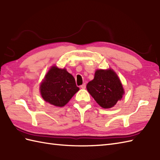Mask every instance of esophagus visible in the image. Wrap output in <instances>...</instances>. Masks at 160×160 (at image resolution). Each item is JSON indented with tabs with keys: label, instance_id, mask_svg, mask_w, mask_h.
<instances>
[{
	"label": "esophagus",
	"instance_id": "obj_1",
	"mask_svg": "<svg viewBox=\"0 0 160 160\" xmlns=\"http://www.w3.org/2000/svg\"><path fill=\"white\" fill-rule=\"evenodd\" d=\"M80 88H81V89H85V88H86V84L84 83L83 84H82V85L80 86Z\"/></svg>",
	"mask_w": 160,
	"mask_h": 160
}]
</instances>
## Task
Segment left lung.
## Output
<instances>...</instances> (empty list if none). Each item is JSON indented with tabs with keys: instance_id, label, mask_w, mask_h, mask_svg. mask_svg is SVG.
<instances>
[{
	"instance_id": "8db88e82",
	"label": "left lung",
	"mask_w": 160,
	"mask_h": 160,
	"mask_svg": "<svg viewBox=\"0 0 160 160\" xmlns=\"http://www.w3.org/2000/svg\"><path fill=\"white\" fill-rule=\"evenodd\" d=\"M87 89L103 108L113 107L125 93L120 78L111 68L96 69L94 78L87 84Z\"/></svg>"
}]
</instances>
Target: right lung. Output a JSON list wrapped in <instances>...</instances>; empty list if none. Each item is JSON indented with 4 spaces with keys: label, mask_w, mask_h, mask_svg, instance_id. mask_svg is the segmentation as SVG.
Segmentation results:
<instances>
[{
    "label": "right lung",
    "mask_w": 160,
    "mask_h": 160,
    "mask_svg": "<svg viewBox=\"0 0 160 160\" xmlns=\"http://www.w3.org/2000/svg\"><path fill=\"white\" fill-rule=\"evenodd\" d=\"M80 90L73 76L67 69L53 65L40 83V93L46 102L62 107Z\"/></svg>",
    "instance_id": "obj_1"
}]
</instances>
